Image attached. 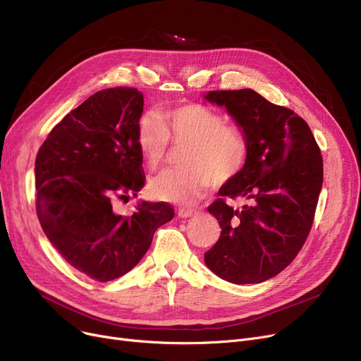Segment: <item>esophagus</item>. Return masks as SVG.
Listing matches in <instances>:
<instances>
[{
  "instance_id": "34e87169",
  "label": "esophagus",
  "mask_w": 361,
  "mask_h": 361,
  "mask_svg": "<svg viewBox=\"0 0 361 361\" xmlns=\"http://www.w3.org/2000/svg\"><path fill=\"white\" fill-rule=\"evenodd\" d=\"M197 214V211H195V209H178V216L180 218H190V216H195Z\"/></svg>"
}]
</instances>
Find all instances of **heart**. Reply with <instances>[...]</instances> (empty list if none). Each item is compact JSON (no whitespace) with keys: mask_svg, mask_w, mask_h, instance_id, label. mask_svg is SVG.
Masks as SVG:
<instances>
[{"mask_svg":"<svg viewBox=\"0 0 361 361\" xmlns=\"http://www.w3.org/2000/svg\"><path fill=\"white\" fill-rule=\"evenodd\" d=\"M165 120L146 114L137 124L136 142L149 169L164 162L171 140L187 146L183 169L165 171L152 180L150 195L177 204H190L211 187L233 180L249 155V139L237 124L226 123L222 114L200 104L168 108Z\"/></svg>","mask_w":361,"mask_h":361,"instance_id":"b5f03b06","label":"heart"}]
</instances>
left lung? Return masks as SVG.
<instances>
[{
	"label": "left lung",
	"mask_w": 361,
	"mask_h": 361,
	"mask_svg": "<svg viewBox=\"0 0 361 361\" xmlns=\"http://www.w3.org/2000/svg\"><path fill=\"white\" fill-rule=\"evenodd\" d=\"M249 139L240 173L207 207L221 235L204 263L233 283H259L286 269L312 230L324 183V161L307 123L252 89L212 90ZM243 198L241 208L226 203Z\"/></svg>",
	"instance_id": "8db88e82"
}]
</instances>
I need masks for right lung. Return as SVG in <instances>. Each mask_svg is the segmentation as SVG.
<instances>
[{"mask_svg":"<svg viewBox=\"0 0 361 361\" xmlns=\"http://www.w3.org/2000/svg\"><path fill=\"white\" fill-rule=\"evenodd\" d=\"M143 94L109 87L56 124L35 161L36 214L51 244L74 269L106 282L131 271L174 207L140 202L131 215L112 211L145 185L136 130Z\"/></svg>","mask_w":361,"mask_h":361,"instance_id":"right-lung-1","label":"right lung"}]
</instances>
